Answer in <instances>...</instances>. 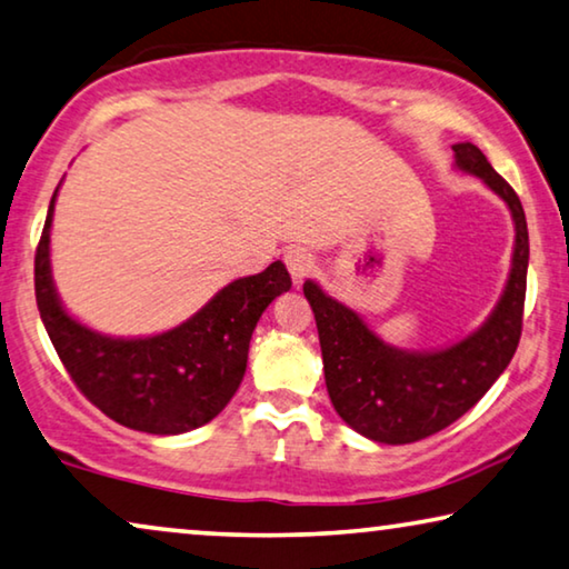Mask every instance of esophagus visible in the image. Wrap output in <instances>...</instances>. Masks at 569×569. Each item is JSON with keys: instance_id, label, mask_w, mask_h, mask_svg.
Wrapping results in <instances>:
<instances>
[{"instance_id": "1", "label": "esophagus", "mask_w": 569, "mask_h": 569, "mask_svg": "<svg viewBox=\"0 0 569 569\" xmlns=\"http://www.w3.org/2000/svg\"><path fill=\"white\" fill-rule=\"evenodd\" d=\"M283 260H286L288 273H291V278H293V283H301L313 268V258L307 248H288Z\"/></svg>"}]
</instances>
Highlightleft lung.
I'll list each match as a JSON object with an SVG mask.
<instances>
[{
  "mask_svg": "<svg viewBox=\"0 0 569 569\" xmlns=\"http://www.w3.org/2000/svg\"><path fill=\"white\" fill-rule=\"evenodd\" d=\"M455 163L486 181L516 224L511 276L498 307L470 337L437 352H406L376 337L352 309L307 281L325 360L327 391L335 409L372 442L409 445L437 435L480 401L508 368L521 339L527 299L529 230L516 191L493 171L472 142H457Z\"/></svg>",
  "mask_w": 569,
  "mask_h": 569,
  "instance_id": "obj_1",
  "label": "left lung"
}]
</instances>
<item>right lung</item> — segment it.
Here are the masks:
<instances>
[{"mask_svg": "<svg viewBox=\"0 0 569 569\" xmlns=\"http://www.w3.org/2000/svg\"><path fill=\"white\" fill-rule=\"evenodd\" d=\"M56 193L36 250V299L68 376L122 427L148 435H183L203 427L240 388L260 313L291 288L286 266L276 260L258 276L232 281L189 321L163 335L114 339L91 332L68 317L50 278Z\"/></svg>", "mask_w": 569, "mask_h": 569, "instance_id": "obj_1", "label": "right lung"}]
</instances>
